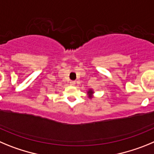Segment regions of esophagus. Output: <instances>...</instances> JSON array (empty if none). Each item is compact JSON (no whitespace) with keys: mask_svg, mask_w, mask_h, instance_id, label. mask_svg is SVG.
<instances>
[{"mask_svg":"<svg viewBox=\"0 0 154 154\" xmlns=\"http://www.w3.org/2000/svg\"><path fill=\"white\" fill-rule=\"evenodd\" d=\"M70 84L71 86H74L76 84V82H75V81H74V80H71V81L70 82Z\"/></svg>","mask_w":154,"mask_h":154,"instance_id":"34e87169","label":"esophagus"}]
</instances>
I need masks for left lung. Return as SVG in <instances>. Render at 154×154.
I'll return each mask as SVG.
<instances>
[{
  "instance_id": "left-lung-1",
  "label": "left lung",
  "mask_w": 154,
  "mask_h": 154,
  "mask_svg": "<svg viewBox=\"0 0 154 154\" xmlns=\"http://www.w3.org/2000/svg\"><path fill=\"white\" fill-rule=\"evenodd\" d=\"M87 94H88V97L90 98H92L93 97V94H94V91L92 89H89L88 91H87Z\"/></svg>"
}]
</instances>
